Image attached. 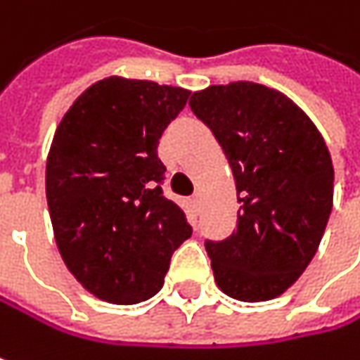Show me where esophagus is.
Returning a JSON list of instances; mask_svg holds the SVG:
<instances>
[{
	"instance_id": "obj_1",
	"label": "esophagus",
	"mask_w": 360,
	"mask_h": 360,
	"mask_svg": "<svg viewBox=\"0 0 360 360\" xmlns=\"http://www.w3.org/2000/svg\"><path fill=\"white\" fill-rule=\"evenodd\" d=\"M193 205L194 207H198V194H196V196H193Z\"/></svg>"
}]
</instances>
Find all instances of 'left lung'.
<instances>
[{"label":"left lung","instance_id":"1","mask_svg":"<svg viewBox=\"0 0 360 360\" xmlns=\"http://www.w3.org/2000/svg\"><path fill=\"white\" fill-rule=\"evenodd\" d=\"M191 108L221 145L238 191V227L205 242L215 283L238 301L283 295L318 252L332 213L326 141L291 98L233 82L194 91Z\"/></svg>","mask_w":360,"mask_h":360}]
</instances>
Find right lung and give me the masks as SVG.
<instances>
[{"instance_id": "1", "label": "right lung", "mask_w": 360, "mask_h": 360, "mask_svg": "<svg viewBox=\"0 0 360 360\" xmlns=\"http://www.w3.org/2000/svg\"><path fill=\"white\" fill-rule=\"evenodd\" d=\"M191 91L106 77L61 118L46 158V202L69 272L91 295L133 305L164 287L174 250L193 236L164 196L160 137Z\"/></svg>"}]
</instances>
